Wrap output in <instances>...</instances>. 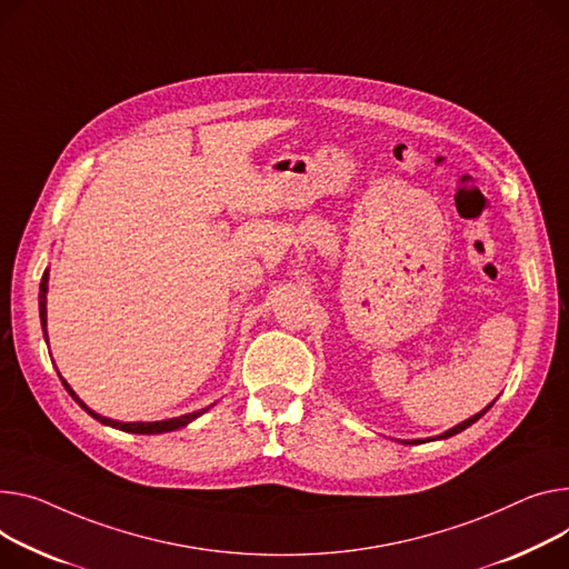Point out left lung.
<instances>
[{"label":"left lung","mask_w":569,"mask_h":569,"mask_svg":"<svg viewBox=\"0 0 569 569\" xmlns=\"http://www.w3.org/2000/svg\"><path fill=\"white\" fill-rule=\"evenodd\" d=\"M489 407H491V405H489ZM489 407H485V409H482V411H478V413H476V416H471V419H467V421H462V423H460V426H456V428H450V430H448V432H443V435H441V437H439V439H446V437H452V435H458V432H462V430H467V428H469V426H471V423H476V421H478V419H480V416H482V413H485V411H487V409H489ZM407 443H409V441H407ZM411 443H419V441H411Z\"/></svg>","instance_id":"8db88e82"}]
</instances>
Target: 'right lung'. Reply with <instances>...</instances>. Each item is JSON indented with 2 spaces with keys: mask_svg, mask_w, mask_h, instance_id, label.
<instances>
[{
  "mask_svg": "<svg viewBox=\"0 0 569 569\" xmlns=\"http://www.w3.org/2000/svg\"><path fill=\"white\" fill-rule=\"evenodd\" d=\"M46 295H48V272L43 274V279H41V290H38V311H41V327H43V333H46V340H48V329H46V325H48V311H46ZM63 382V387H66V391L80 402V407L82 409H87L96 421H100V423H104V426H111V428H119V430H123V432H134V435H158V432H171V430H178V428H182V426H187L189 421H194L197 416H201L203 411H208L210 407H206V409H199V411H192V413H184V416H178V419H167V421H153V423H121V421H111V419H104V416H100V413H96V411H91L78 396H74V391L66 385V380H61Z\"/></svg>",
  "mask_w": 569,
  "mask_h": 569,
  "instance_id": "obj_1",
  "label": "right lung"
}]
</instances>
